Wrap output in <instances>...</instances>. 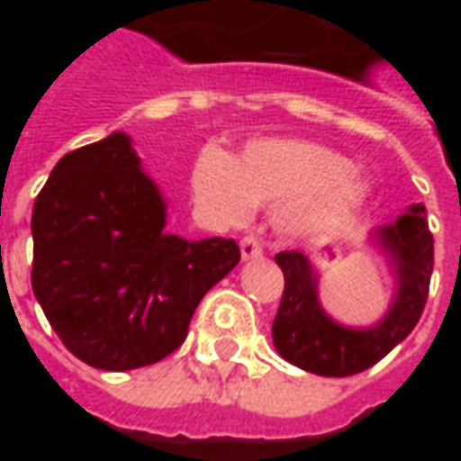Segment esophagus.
I'll list each match as a JSON object with an SVG mask.
<instances>
[{
    "instance_id": "obj_1",
    "label": "esophagus",
    "mask_w": 461,
    "mask_h": 461,
    "mask_svg": "<svg viewBox=\"0 0 461 461\" xmlns=\"http://www.w3.org/2000/svg\"><path fill=\"white\" fill-rule=\"evenodd\" d=\"M240 249H241V259L244 261L261 259V254H264V249H261V241L254 240V237H244V240L240 241Z\"/></svg>"
}]
</instances>
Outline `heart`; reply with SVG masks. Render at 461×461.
Here are the masks:
<instances>
[{
	"instance_id": "1",
	"label": "heart",
	"mask_w": 461,
	"mask_h": 461,
	"mask_svg": "<svg viewBox=\"0 0 461 461\" xmlns=\"http://www.w3.org/2000/svg\"><path fill=\"white\" fill-rule=\"evenodd\" d=\"M190 185L197 207L231 227L249 220L254 207L279 202L274 227L294 240L339 230L373 194L370 180L343 152L294 138L251 140L237 158L204 148Z\"/></svg>"
}]
</instances>
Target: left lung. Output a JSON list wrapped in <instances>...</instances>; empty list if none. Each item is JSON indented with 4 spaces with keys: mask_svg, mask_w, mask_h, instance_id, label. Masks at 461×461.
<instances>
[{
    "mask_svg": "<svg viewBox=\"0 0 461 461\" xmlns=\"http://www.w3.org/2000/svg\"><path fill=\"white\" fill-rule=\"evenodd\" d=\"M395 274V296L385 316L353 329L330 319L319 299V271L301 251H279L284 296L271 326L274 346L284 360L323 377L363 373L405 340L422 316L435 267V240L427 227L425 204H410L393 224L370 231Z\"/></svg>",
    "mask_w": 461,
    "mask_h": 461,
    "instance_id": "obj_1",
    "label": "left lung"
}]
</instances>
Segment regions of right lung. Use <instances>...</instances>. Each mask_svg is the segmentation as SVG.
Returning <instances> with one entry per match:
<instances>
[{"instance_id": "right-lung-1", "label": "right lung", "mask_w": 461, "mask_h": 461, "mask_svg": "<svg viewBox=\"0 0 461 461\" xmlns=\"http://www.w3.org/2000/svg\"><path fill=\"white\" fill-rule=\"evenodd\" d=\"M167 202L131 135L66 152L32 214V289L78 360L152 366L182 346L197 303L240 264L234 240L165 231Z\"/></svg>"}]
</instances>
